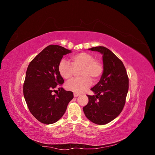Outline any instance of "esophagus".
<instances>
[{
    "label": "esophagus",
    "instance_id": "1",
    "mask_svg": "<svg viewBox=\"0 0 155 155\" xmlns=\"http://www.w3.org/2000/svg\"><path fill=\"white\" fill-rule=\"evenodd\" d=\"M80 96V94H78V93H74V97H78V96Z\"/></svg>",
    "mask_w": 155,
    "mask_h": 155
}]
</instances>
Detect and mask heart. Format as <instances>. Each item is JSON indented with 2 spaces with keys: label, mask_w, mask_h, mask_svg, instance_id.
Instances as JSON below:
<instances>
[{
  "label": "heart",
  "mask_w": 155,
  "mask_h": 155,
  "mask_svg": "<svg viewBox=\"0 0 155 155\" xmlns=\"http://www.w3.org/2000/svg\"><path fill=\"white\" fill-rule=\"evenodd\" d=\"M61 61L58 65V72L63 79L72 78L76 70L79 71L80 78L72 79L68 81L65 87L68 91L75 93H81L85 91L92 84V79L97 81L104 72V67L99 61L94 59V56L87 52H80L73 55L70 59Z\"/></svg>",
  "instance_id": "obj_1"
}]
</instances>
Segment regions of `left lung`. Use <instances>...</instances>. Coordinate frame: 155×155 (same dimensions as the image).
I'll return each mask as SVG.
<instances>
[{"label":"left lung","mask_w":155,"mask_h":155,"mask_svg":"<svg viewBox=\"0 0 155 155\" xmlns=\"http://www.w3.org/2000/svg\"><path fill=\"white\" fill-rule=\"evenodd\" d=\"M89 50L103 55L104 72L100 81L91 88L96 95H87L88 102L83 112L92 122L105 125L122 111L129 90V78L124 63L109 49L96 46Z\"/></svg>","instance_id":"8db88e82"}]
</instances>
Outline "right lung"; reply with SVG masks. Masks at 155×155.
Here are the masks:
<instances>
[{
  "instance_id": "obj_1",
  "label": "right lung",
  "mask_w": 155,
  "mask_h": 155,
  "mask_svg": "<svg viewBox=\"0 0 155 155\" xmlns=\"http://www.w3.org/2000/svg\"><path fill=\"white\" fill-rule=\"evenodd\" d=\"M71 50L59 45H49L36 55L28 67L23 85V94L28 107L35 118L45 124L58 121L64 114L73 92L63 87L59 92L55 88L64 83L58 72L63 56Z\"/></svg>"
}]
</instances>
